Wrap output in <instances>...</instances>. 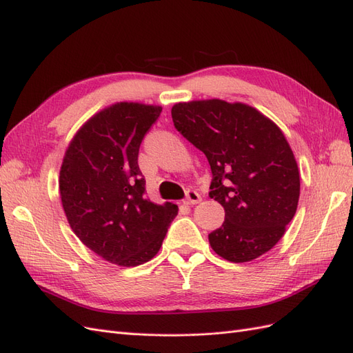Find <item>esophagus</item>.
I'll return each instance as SVG.
<instances>
[{
    "instance_id": "esophagus-1",
    "label": "esophagus",
    "mask_w": 353,
    "mask_h": 353,
    "mask_svg": "<svg viewBox=\"0 0 353 353\" xmlns=\"http://www.w3.org/2000/svg\"><path fill=\"white\" fill-rule=\"evenodd\" d=\"M200 200H201V197H200L197 191L188 190L187 194H185V199H184V203H185V205H197Z\"/></svg>"
}]
</instances>
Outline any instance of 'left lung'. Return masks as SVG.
<instances>
[{
	"label": "left lung",
	"mask_w": 353,
	"mask_h": 353,
	"mask_svg": "<svg viewBox=\"0 0 353 353\" xmlns=\"http://www.w3.org/2000/svg\"><path fill=\"white\" fill-rule=\"evenodd\" d=\"M172 121L208 157L209 196L225 210V221L209 234L212 249L234 263L271 250L301 194L296 159L280 128L248 104L216 99L178 103Z\"/></svg>",
	"instance_id": "8db88e82"
}]
</instances>
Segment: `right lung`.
<instances>
[{
    "label": "right lung",
    "mask_w": 353,
    "mask_h": 353,
    "mask_svg": "<svg viewBox=\"0 0 353 353\" xmlns=\"http://www.w3.org/2000/svg\"><path fill=\"white\" fill-rule=\"evenodd\" d=\"M162 108L116 103L85 123L60 169V197L72 231L103 259L137 266L154 258L178 215L145 197L138 152Z\"/></svg>",
    "instance_id": "obj_1"
}]
</instances>
